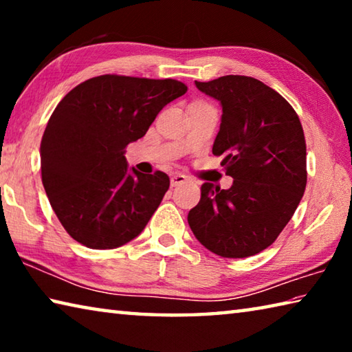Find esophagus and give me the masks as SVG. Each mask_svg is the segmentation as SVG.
<instances>
[{
	"mask_svg": "<svg viewBox=\"0 0 352 352\" xmlns=\"http://www.w3.org/2000/svg\"><path fill=\"white\" fill-rule=\"evenodd\" d=\"M186 182H188V178L184 177V175H182V174H177V175H172L170 177V186L172 188L180 186V184H184Z\"/></svg>",
	"mask_w": 352,
	"mask_h": 352,
	"instance_id": "1",
	"label": "esophagus"
}]
</instances>
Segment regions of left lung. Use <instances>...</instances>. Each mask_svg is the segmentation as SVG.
<instances>
[{"label":"left lung","instance_id":"1","mask_svg":"<svg viewBox=\"0 0 352 352\" xmlns=\"http://www.w3.org/2000/svg\"><path fill=\"white\" fill-rule=\"evenodd\" d=\"M222 105L212 153L222 155L230 189L201 184L188 223L222 258L258 254L276 241L305 194L306 141L300 118L281 94L248 76L197 82Z\"/></svg>","mask_w":352,"mask_h":352}]
</instances>
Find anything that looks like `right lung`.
I'll return each mask as SVG.
<instances>
[{"mask_svg": "<svg viewBox=\"0 0 352 352\" xmlns=\"http://www.w3.org/2000/svg\"><path fill=\"white\" fill-rule=\"evenodd\" d=\"M188 91L174 79L104 74L82 82L52 113L40 144L41 182L67 233L94 250L135 239L169 189L162 170L129 169L126 147Z\"/></svg>", "mask_w": 352, "mask_h": 352, "instance_id": "obj_1", "label": "right lung"}]
</instances>
